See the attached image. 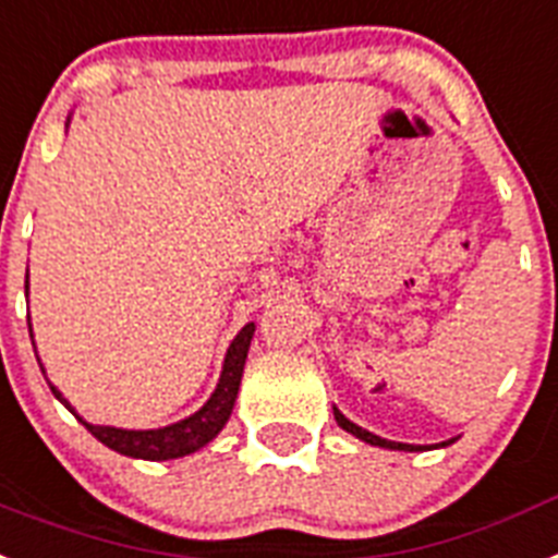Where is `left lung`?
Wrapping results in <instances>:
<instances>
[{
  "mask_svg": "<svg viewBox=\"0 0 558 558\" xmlns=\"http://www.w3.org/2000/svg\"><path fill=\"white\" fill-rule=\"evenodd\" d=\"M335 420H337V425H340V428H343V430H349L351 437L363 439V442H368V446L388 448V451H423V448H425V446H409V442H391V439H383V437H377V434H372V430L360 428L357 423H351L349 416H343V414H340V409H335ZM451 442H453V439H448V442H439V446L446 448V446H451Z\"/></svg>",
  "mask_w": 558,
  "mask_h": 558,
  "instance_id": "1",
  "label": "left lung"
}]
</instances>
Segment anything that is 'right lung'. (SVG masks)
Wrapping results in <instances>:
<instances>
[{
  "mask_svg": "<svg viewBox=\"0 0 558 558\" xmlns=\"http://www.w3.org/2000/svg\"><path fill=\"white\" fill-rule=\"evenodd\" d=\"M70 124V116H68ZM25 294H27V280H25ZM27 329H31V317H27ZM252 335H255V323H246L241 331L235 335V340L229 343L227 357H223L221 377H218V386L209 395V400L201 405L195 414L184 416L172 425H163V428H147V430H133V428H116V425H93L87 420L76 414V409L64 400V395L50 383V391L56 395V400L62 402L64 409H70L78 416V423L90 430L98 442H105L112 451L124 453V457H133V460H178V457H186V453L201 451L204 446H209L218 434H221L223 425L229 423V414L235 409L238 388H241L243 366H246V354H250ZM33 337V329H31ZM36 349V345H33ZM41 366V363H39ZM45 372V368H41Z\"/></svg>",
  "mask_w": 558,
  "mask_h": 558,
  "instance_id": "add662e5",
  "label": "right lung"
}]
</instances>
